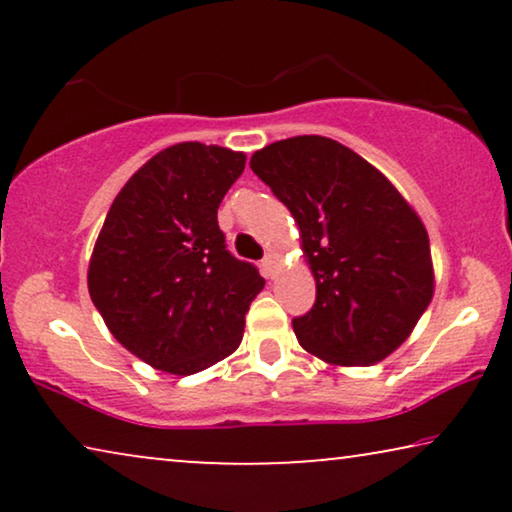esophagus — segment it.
<instances>
[{"mask_svg": "<svg viewBox=\"0 0 512 512\" xmlns=\"http://www.w3.org/2000/svg\"><path fill=\"white\" fill-rule=\"evenodd\" d=\"M263 275L268 277V279H272L277 275V268H279V256L277 254H268L263 258Z\"/></svg>", "mask_w": 512, "mask_h": 512, "instance_id": "obj_1", "label": "esophagus"}]
</instances>
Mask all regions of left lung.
<instances>
[{"label": "left lung", "instance_id": "obj_1", "mask_svg": "<svg viewBox=\"0 0 512 512\" xmlns=\"http://www.w3.org/2000/svg\"><path fill=\"white\" fill-rule=\"evenodd\" d=\"M251 170L298 223L317 282L293 319L300 347L333 366H370L403 345L433 298L422 219L368 160L328 137L282 139Z\"/></svg>", "mask_w": 512, "mask_h": 512}]
</instances>
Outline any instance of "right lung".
<instances>
[{
	"instance_id": "right-lung-1",
	"label": "right lung",
	"mask_w": 512,
	"mask_h": 512,
	"mask_svg": "<svg viewBox=\"0 0 512 512\" xmlns=\"http://www.w3.org/2000/svg\"><path fill=\"white\" fill-rule=\"evenodd\" d=\"M244 163L214 144L167 146L128 179L97 235L90 298L111 335L165 373L193 375L233 354L265 286L216 221Z\"/></svg>"
}]
</instances>
